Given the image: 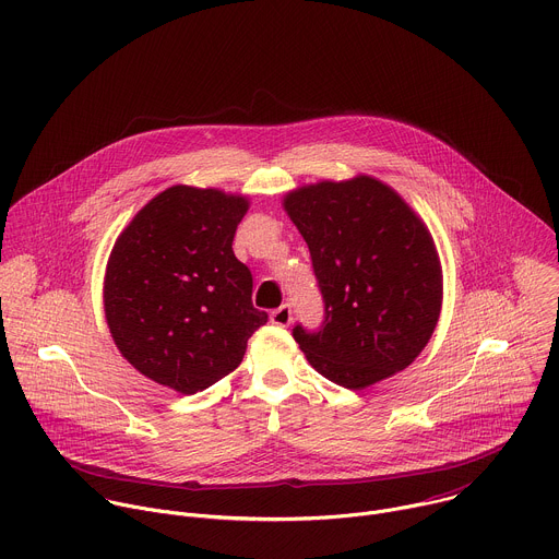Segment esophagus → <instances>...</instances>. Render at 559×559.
<instances>
[{
  "mask_svg": "<svg viewBox=\"0 0 559 559\" xmlns=\"http://www.w3.org/2000/svg\"><path fill=\"white\" fill-rule=\"evenodd\" d=\"M270 321L274 323V325H278V328H287L289 323H292V305H281L278 309H274L272 313H270Z\"/></svg>",
  "mask_w": 559,
  "mask_h": 559,
  "instance_id": "obj_1",
  "label": "esophagus"
}]
</instances>
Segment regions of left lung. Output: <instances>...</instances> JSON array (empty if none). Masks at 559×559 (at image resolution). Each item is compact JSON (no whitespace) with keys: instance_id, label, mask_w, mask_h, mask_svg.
Segmentation results:
<instances>
[{"instance_id":"obj_1","label":"left lung","mask_w":559,"mask_h":559,"mask_svg":"<svg viewBox=\"0 0 559 559\" xmlns=\"http://www.w3.org/2000/svg\"><path fill=\"white\" fill-rule=\"evenodd\" d=\"M285 210L309 248L325 313L294 325L309 365L347 389L409 367L429 343L442 305L433 238L389 186L358 177L289 192Z\"/></svg>"}]
</instances>
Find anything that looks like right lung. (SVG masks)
I'll return each mask as SVG.
<instances>
[{
    "instance_id": "1",
    "label": "right lung",
    "mask_w": 559,
    "mask_h": 559,
    "mask_svg": "<svg viewBox=\"0 0 559 559\" xmlns=\"http://www.w3.org/2000/svg\"><path fill=\"white\" fill-rule=\"evenodd\" d=\"M243 197L175 186L154 197L112 248L104 307L115 345L150 380L192 395L241 365L267 323L231 241Z\"/></svg>"
}]
</instances>
